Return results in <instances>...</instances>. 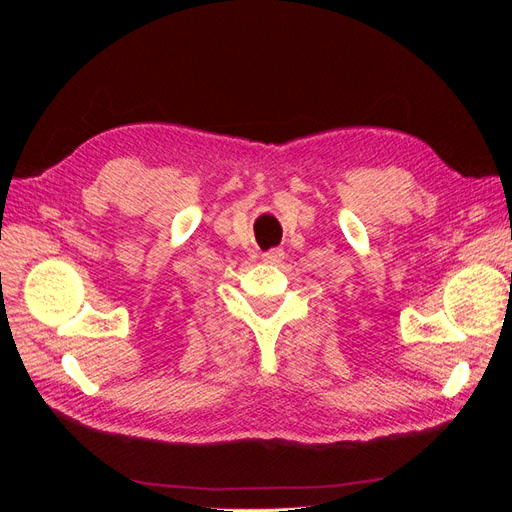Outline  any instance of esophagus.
Masks as SVG:
<instances>
[{"mask_svg":"<svg viewBox=\"0 0 512 512\" xmlns=\"http://www.w3.org/2000/svg\"><path fill=\"white\" fill-rule=\"evenodd\" d=\"M284 258H286V254H284V250H280V247L262 254V260H265L267 265H280V262H284Z\"/></svg>","mask_w":512,"mask_h":512,"instance_id":"esophagus-1","label":"esophagus"}]
</instances>
